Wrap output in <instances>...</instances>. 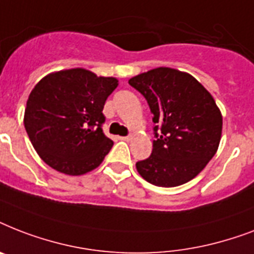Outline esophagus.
Masks as SVG:
<instances>
[{
    "label": "esophagus",
    "mask_w": 254,
    "mask_h": 254,
    "mask_svg": "<svg viewBox=\"0 0 254 254\" xmlns=\"http://www.w3.org/2000/svg\"><path fill=\"white\" fill-rule=\"evenodd\" d=\"M120 139H123V141H130L131 137L130 135H127V137H120Z\"/></svg>",
    "instance_id": "obj_1"
}]
</instances>
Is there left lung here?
Listing matches in <instances>:
<instances>
[{"label":"left lung","instance_id":"1","mask_svg":"<svg viewBox=\"0 0 254 254\" xmlns=\"http://www.w3.org/2000/svg\"><path fill=\"white\" fill-rule=\"evenodd\" d=\"M146 99L154 137L149 158L135 163L139 175L159 187L193 179L217 151L223 117L215 100L190 73L159 67L131 77Z\"/></svg>","mask_w":254,"mask_h":254}]
</instances>
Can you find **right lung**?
Returning a JSON list of instances; mask_svg holds the SVG:
<instances>
[{"label":"right lung","mask_w":254,"mask_h":254,"mask_svg":"<svg viewBox=\"0 0 254 254\" xmlns=\"http://www.w3.org/2000/svg\"><path fill=\"white\" fill-rule=\"evenodd\" d=\"M117 85L116 77L72 68L50 73L34 87L23 124L34 149L50 167L83 175L100 166L113 146L101 127L104 104Z\"/></svg>","instance_id":"1"}]
</instances>
